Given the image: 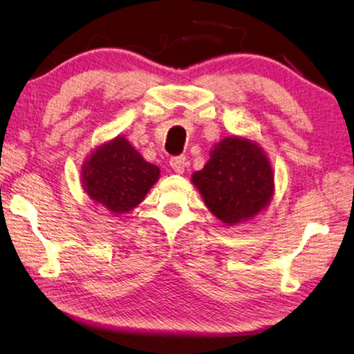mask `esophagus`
<instances>
[{
  "label": "esophagus",
  "instance_id": "1",
  "mask_svg": "<svg viewBox=\"0 0 354 354\" xmlns=\"http://www.w3.org/2000/svg\"><path fill=\"white\" fill-rule=\"evenodd\" d=\"M169 165L174 171L177 174H182L185 171V167H187V158H185L183 155H177V156H172Z\"/></svg>",
  "mask_w": 354,
  "mask_h": 354
}]
</instances>
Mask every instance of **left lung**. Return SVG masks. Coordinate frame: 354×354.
<instances>
[{
	"instance_id": "left-lung-1",
	"label": "left lung",
	"mask_w": 354,
	"mask_h": 354,
	"mask_svg": "<svg viewBox=\"0 0 354 354\" xmlns=\"http://www.w3.org/2000/svg\"><path fill=\"white\" fill-rule=\"evenodd\" d=\"M205 205L225 224L257 215L273 196V169L257 144L225 138L210 152L204 169L193 174Z\"/></svg>"
}]
</instances>
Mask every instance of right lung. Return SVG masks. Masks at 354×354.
<instances>
[{
  "mask_svg": "<svg viewBox=\"0 0 354 354\" xmlns=\"http://www.w3.org/2000/svg\"><path fill=\"white\" fill-rule=\"evenodd\" d=\"M158 176V167L120 136L97 147L81 171L86 193L113 213H127L141 204Z\"/></svg>",
  "mask_w": 354,
  "mask_h": 354,
  "instance_id": "right-lung-1",
  "label": "right lung"
}]
</instances>
